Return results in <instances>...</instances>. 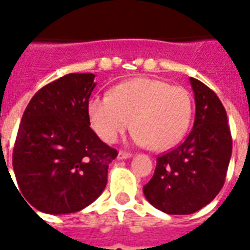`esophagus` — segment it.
Listing matches in <instances>:
<instances>
[{
	"label": "esophagus",
	"mask_w": 250,
	"mask_h": 250,
	"mask_svg": "<svg viewBox=\"0 0 250 250\" xmlns=\"http://www.w3.org/2000/svg\"><path fill=\"white\" fill-rule=\"evenodd\" d=\"M132 157V153L125 152V150H119L118 153V160H127V158H131Z\"/></svg>",
	"instance_id": "esophagus-1"
}]
</instances>
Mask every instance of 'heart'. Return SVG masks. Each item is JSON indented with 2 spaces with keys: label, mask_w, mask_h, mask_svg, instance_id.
I'll return each mask as SVG.
<instances>
[{
  "label": "heart",
  "mask_w": 250,
  "mask_h": 250,
  "mask_svg": "<svg viewBox=\"0 0 250 250\" xmlns=\"http://www.w3.org/2000/svg\"><path fill=\"white\" fill-rule=\"evenodd\" d=\"M192 113L193 101L186 88L149 78L121 83L110 96H96L88 105L90 125L105 143L118 141L132 125L133 140L153 150L180 140Z\"/></svg>",
  "instance_id": "obj_1"
}]
</instances>
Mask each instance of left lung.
I'll list each match as a JSON object with an SVG mask.
<instances>
[{
	"label": "left lung",
	"instance_id": "8db88e82",
	"mask_svg": "<svg viewBox=\"0 0 250 250\" xmlns=\"http://www.w3.org/2000/svg\"><path fill=\"white\" fill-rule=\"evenodd\" d=\"M189 80L196 101L193 128L182 144L158 156L154 175L143 188L154 208L172 215L192 214L213 201L232 153L225 106L209 86Z\"/></svg>",
	"mask_w": 250,
	"mask_h": 250
}]
</instances>
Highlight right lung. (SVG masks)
Instances as JSON below:
<instances>
[{
  "label": "right lung",
  "instance_id": "right-lung-1",
  "mask_svg": "<svg viewBox=\"0 0 250 250\" xmlns=\"http://www.w3.org/2000/svg\"><path fill=\"white\" fill-rule=\"evenodd\" d=\"M94 86L93 74H68L42 86L25 107L13 168L18 192L29 208L48 214L76 213L105 189L109 164L118 152L89 127Z\"/></svg>",
  "mask_w": 250,
  "mask_h": 250
}]
</instances>
